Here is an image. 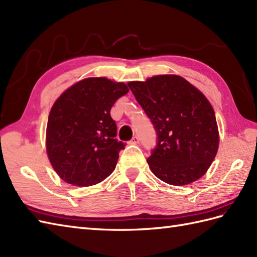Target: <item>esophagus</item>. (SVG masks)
<instances>
[{"label": "esophagus", "instance_id": "1", "mask_svg": "<svg viewBox=\"0 0 257 257\" xmlns=\"http://www.w3.org/2000/svg\"><path fill=\"white\" fill-rule=\"evenodd\" d=\"M139 137L138 136H135V137L132 139V141H130V144H133V145H137V144H139Z\"/></svg>", "mask_w": 257, "mask_h": 257}]
</instances>
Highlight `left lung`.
<instances>
[{
	"label": "left lung",
	"instance_id": "left-lung-1",
	"mask_svg": "<svg viewBox=\"0 0 257 257\" xmlns=\"http://www.w3.org/2000/svg\"><path fill=\"white\" fill-rule=\"evenodd\" d=\"M128 86L158 135L157 148L147 159L152 173L177 187L203 177L220 144L207 98L178 75H157Z\"/></svg>",
	"mask_w": 257,
	"mask_h": 257
}]
</instances>
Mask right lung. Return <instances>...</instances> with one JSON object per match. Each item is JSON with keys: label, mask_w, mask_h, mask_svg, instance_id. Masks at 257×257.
<instances>
[{"label": "right lung", "mask_w": 257, "mask_h": 257, "mask_svg": "<svg viewBox=\"0 0 257 257\" xmlns=\"http://www.w3.org/2000/svg\"><path fill=\"white\" fill-rule=\"evenodd\" d=\"M129 91L121 81L89 77L59 96L48 114L46 152L63 181L90 187L103 181L116 168L119 151L117 125L110 109Z\"/></svg>", "instance_id": "right-lung-1"}]
</instances>
